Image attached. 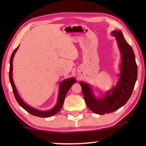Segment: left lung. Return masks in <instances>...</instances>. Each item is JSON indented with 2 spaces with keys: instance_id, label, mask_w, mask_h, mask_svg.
I'll return each mask as SVG.
<instances>
[{
  "instance_id": "8db88e82",
  "label": "left lung",
  "mask_w": 146,
  "mask_h": 146,
  "mask_svg": "<svg viewBox=\"0 0 146 146\" xmlns=\"http://www.w3.org/2000/svg\"><path fill=\"white\" fill-rule=\"evenodd\" d=\"M111 34L117 39L122 57L118 84L106 92L103 97L97 98L94 95L91 86L80 82L88 107L98 115L112 113L125 105L131 96L137 79V65L132 48L125 40L122 31L115 30Z\"/></svg>"
}]
</instances>
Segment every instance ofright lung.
Masks as SVG:
<instances>
[{
  "label": "right lung",
  "mask_w": 146,
  "mask_h": 146,
  "mask_svg": "<svg viewBox=\"0 0 146 146\" xmlns=\"http://www.w3.org/2000/svg\"><path fill=\"white\" fill-rule=\"evenodd\" d=\"M19 47V46L17 47V48L13 51V52L12 53V55L10 58V62H9V81H10L11 87H12V89H13V92L16 100L22 108L24 109L26 111H27L28 113H30V114L33 115L34 116H36V117H42V118H47V117H51V116L56 114V113H57L59 111L61 110V108L63 106L66 94H67L68 91H69V90H70L71 86H72L73 84H75L76 82V80L74 78H70L66 79V80H63L62 82H61V83L60 84V86H59V92H58L57 103H56V104L54 106L53 108L51 109V110L40 111V110H36V109H35L31 107V106H29V105L26 104L24 102L23 100H22V98L20 97L13 80V73H12V71H13V58L15 55V53L17 49H18Z\"/></svg>",
  "instance_id": "add662e5"
}]
</instances>
